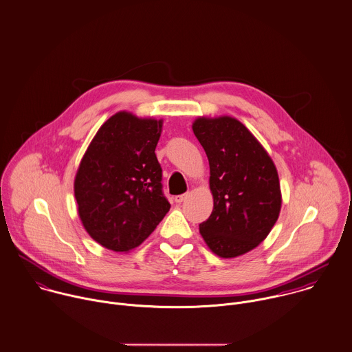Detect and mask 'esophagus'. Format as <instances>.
<instances>
[{
  "instance_id": "esophagus-1",
  "label": "esophagus",
  "mask_w": 352,
  "mask_h": 352,
  "mask_svg": "<svg viewBox=\"0 0 352 352\" xmlns=\"http://www.w3.org/2000/svg\"><path fill=\"white\" fill-rule=\"evenodd\" d=\"M186 197H188V193H184V195H178V196H175V203H182V201H185L186 200Z\"/></svg>"
}]
</instances>
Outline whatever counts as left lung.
<instances>
[{
  "label": "left lung",
  "instance_id": "1",
  "mask_svg": "<svg viewBox=\"0 0 352 352\" xmlns=\"http://www.w3.org/2000/svg\"><path fill=\"white\" fill-rule=\"evenodd\" d=\"M193 133L210 163L214 210L200 223L208 248L236 258L258 247L281 210L277 168L252 133L230 116L197 118Z\"/></svg>",
  "mask_w": 352,
  "mask_h": 352
}]
</instances>
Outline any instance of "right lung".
Wrapping results in <instances>:
<instances>
[{
	"label": "right lung",
	"mask_w": 352,
	"mask_h": 352,
	"mask_svg": "<svg viewBox=\"0 0 352 352\" xmlns=\"http://www.w3.org/2000/svg\"><path fill=\"white\" fill-rule=\"evenodd\" d=\"M162 120L129 112L97 131L76 171L78 214L90 237L115 252L138 247L170 210L155 149Z\"/></svg>",
	"instance_id": "add662e5"
}]
</instances>
